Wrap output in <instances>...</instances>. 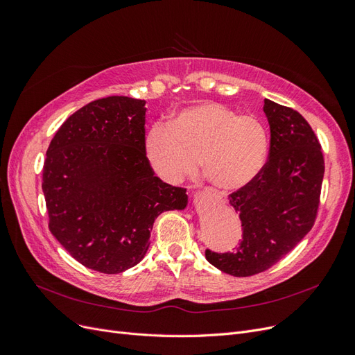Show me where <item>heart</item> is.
Returning a JSON list of instances; mask_svg holds the SVG:
<instances>
[{"label":"heart","mask_w":355,"mask_h":355,"mask_svg":"<svg viewBox=\"0 0 355 355\" xmlns=\"http://www.w3.org/2000/svg\"><path fill=\"white\" fill-rule=\"evenodd\" d=\"M145 155L155 173L179 182L197 168L213 187L231 191L250 184L270 157V133L256 116L218 102H198L155 123L145 136Z\"/></svg>","instance_id":"heart-1"}]
</instances>
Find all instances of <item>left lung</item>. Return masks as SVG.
Returning a JSON list of instances; mask_svg holds the SVG:
<instances>
[{"label":"left lung","mask_w":355,"mask_h":355,"mask_svg":"<svg viewBox=\"0 0 355 355\" xmlns=\"http://www.w3.org/2000/svg\"><path fill=\"white\" fill-rule=\"evenodd\" d=\"M270 157L261 175L230 194L243 240L235 252L206 250V259L234 277L270 270L313 228L318 213L324 157L313 128L288 106L265 99Z\"/></svg>","instance_id":"obj_1"}]
</instances>
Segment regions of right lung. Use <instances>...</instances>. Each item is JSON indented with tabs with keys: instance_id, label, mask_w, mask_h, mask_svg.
<instances>
[{
	"instance_id": "add662e5",
	"label": "right lung",
	"mask_w": 355,
	"mask_h": 355,
	"mask_svg": "<svg viewBox=\"0 0 355 355\" xmlns=\"http://www.w3.org/2000/svg\"><path fill=\"white\" fill-rule=\"evenodd\" d=\"M145 101L110 96L63 123L47 149L49 228L90 270L120 274L144 259L158 214L187 207L185 188L154 175L145 155Z\"/></svg>"
}]
</instances>
